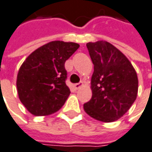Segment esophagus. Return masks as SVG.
<instances>
[{"instance_id":"esophagus-1","label":"esophagus","mask_w":152,"mask_h":152,"mask_svg":"<svg viewBox=\"0 0 152 152\" xmlns=\"http://www.w3.org/2000/svg\"><path fill=\"white\" fill-rule=\"evenodd\" d=\"M83 85V83H76V84H74L73 85V87H74V88L75 89H78L81 86Z\"/></svg>"}]
</instances>
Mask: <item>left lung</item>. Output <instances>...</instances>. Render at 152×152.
Masks as SVG:
<instances>
[{
	"label": "left lung",
	"mask_w": 152,
	"mask_h": 152,
	"mask_svg": "<svg viewBox=\"0 0 152 152\" xmlns=\"http://www.w3.org/2000/svg\"><path fill=\"white\" fill-rule=\"evenodd\" d=\"M87 48L94 64L93 95L83 108L98 121L114 122L135 101L138 94L135 69L121 51L107 42H88Z\"/></svg>",
	"instance_id": "obj_1"
}]
</instances>
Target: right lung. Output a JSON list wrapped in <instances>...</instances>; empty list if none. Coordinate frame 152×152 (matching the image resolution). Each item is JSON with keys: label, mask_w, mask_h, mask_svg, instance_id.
<instances>
[{"label": "right lung", "mask_w": 152, "mask_h": 152, "mask_svg": "<svg viewBox=\"0 0 152 152\" xmlns=\"http://www.w3.org/2000/svg\"><path fill=\"white\" fill-rule=\"evenodd\" d=\"M79 45L54 41L43 45L28 57L18 73L20 101L31 114L48 115L58 111L68 99L65 61Z\"/></svg>", "instance_id": "obj_1"}]
</instances>
